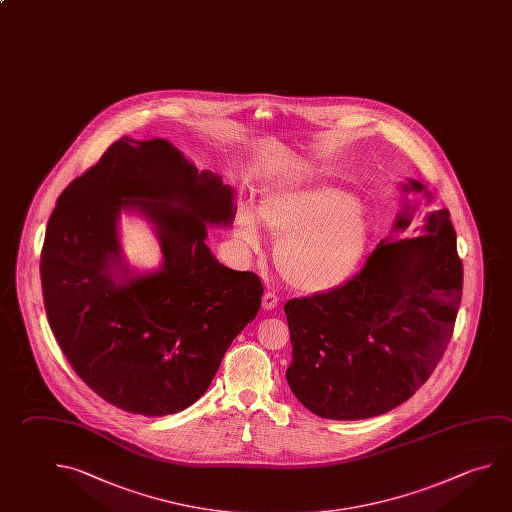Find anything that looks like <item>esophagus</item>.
<instances>
[{
    "mask_svg": "<svg viewBox=\"0 0 512 512\" xmlns=\"http://www.w3.org/2000/svg\"><path fill=\"white\" fill-rule=\"evenodd\" d=\"M278 305V295L275 291H266L264 296H262V307L266 309V311H271V309H275Z\"/></svg>",
    "mask_w": 512,
    "mask_h": 512,
    "instance_id": "esophagus-1",
    "label": "esophagus"
}]
</instances>
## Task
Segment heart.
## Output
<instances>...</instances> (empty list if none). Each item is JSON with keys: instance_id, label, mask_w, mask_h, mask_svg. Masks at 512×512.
Wrapping results in <instances>:
<instances>
[{"instance_id": "obj_1", "label": "heart", "mask_w": 512, "mask_h": 512, "mask_svg": "<svg viewBox=\"0 0 512 512\" xmlns=\"http://www.w3.org/2000/svg\"><path fill=\"white\" fill-rule=\"evenodd\" d=\"M257 217L278 237L275 262L280 275L305 293L338 286L367 246V217L343 190L273 192L260 199ZM234 232L244 246L260 250L259 226L250 210L237 214Z\"/></svg>"}]
</instances>
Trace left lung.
Wrapping results in <instances>:
<instances>
[{"label":"left lung","instance_id":"8db88e82","mask_svg":"<svg viewBox=\"0 0 512 512\" xmlns=\"http://www.w3.org/2000/svg\"><path fill=\"white\" fill-rule=\"evenodd\" d=\"M404 189L424 187L410 180ZM449 217L448 208L431 210L426 234L385 239L345 284L284 305L293 343L287 383L307 410L336 421L368 419L428 381L462 300L464 268ZM410 219L406 207L395 230Z\"/></svg>","mask_w":512,"mask_h":512}]
</instances>
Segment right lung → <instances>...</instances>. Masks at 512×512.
Listing matches in <instances>:
<instances>
[{
	"label": "right lung",
	"instance_id": "1",
	"mask_svg": "<svg viewBox=\"0 0 512 512\" xmlns=\"http://www.w3.org/2000/svg\"><path fill=\"white\" fill-rule=\"evenodd\" d=\"M157 228L163 269L125 278L117 216ZM234 190L163 138H120L63 190L46 226L41 284L55 340L75 374L124 412L162 417L207 392L235 336L259 313L252 271L217 262L207 225H230Z\"/></svg>",
	"mask_w": 512,
	"mask_h": 512
}]
</instances>
